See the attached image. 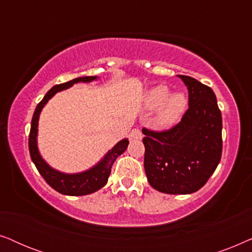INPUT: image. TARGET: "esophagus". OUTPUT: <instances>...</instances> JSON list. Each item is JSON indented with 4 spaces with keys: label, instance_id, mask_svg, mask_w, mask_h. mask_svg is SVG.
Returning a JSON list of instances; mask_svg holds the SVG:
<instances>
[{
    "label": "esophagus",
    "instance_id": "obj_1",
    "mask_svg": "<svg viewBox=\"0 0 252 252\" xmlns=\"http://www.w3.org/2000/svg\"><path fill=\"white\" fill-rule=\"evenodd\" d=\"M129 137L132 140H141L143 137V134L139 128H134L132 129V132H130Z\"/></svg>",
    "mask_w": 252,
    "mask_h": 252
}]
</instances>
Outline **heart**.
<instances>
[{"label": "heart", "instance_id": "1", "mask_svg": "<svg viewBox=\"0 0 252 252\" xmlns=\"http://www.w3.org/2000/svg\"><path fill=\"white\" fill-rule=\"evenodd\" d=\"M144 108L156 110L155 125L158 128H171L180 122L188 105L185 93L175 92L170 94L167 86L158 85L148 89L143 97Z\"/></svg>", "mask_w": 252, "mask_h": 252}]
</instances>
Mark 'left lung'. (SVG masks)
Returning a JSON list of instances; mask_svg holds the SVG:
<instances>
[{
  "mask_svg": "<svg viewBox=\"0 0 252 252\" xmlns=\"http://www.w3.org/2000/svg\"><path fill=\"white\" fill-rule=\"evenodd\" d=\"M189 108L181 122L165 132L144 128V170L150 186L165 194L197 191L218 166L222 151V119L215 93L188 75Z\"/></svg>",
  "mask_w": 252,
  "mask_h": 252,
  "instance_id": "obj_1",
  "label": "left lung"
}]
</instances>
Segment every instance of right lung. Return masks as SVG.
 <instances>
[{
    "instance_id": "add662e5",
    "label": "right lung",
    "mask_w": 252,
    "mask_h": 252,
    "mask_svg": "<svg viewBox=\"0 0 252 252\" xmlns=\"http://www.w3.org/2000/svg\"><path fill=\"white\" fill-rule=\"evenodd\" d=\"M98 77H79L73 80L65 82L62 85H56L50 89L49 92L44 95L39 104H37L35 111H34L32 123H31V132L29 139V148L30 155L32 158V161L35 165L39 173L42 175V178L46 180L48 185L55 190L61 192L63 195L68 196H84L93 192L97 191L102 187H104L108 182L109 175L111 173L112 164L128 147V139L120 140L116 146H113L108 153H106L99 161H97L94 166H92L88 170L78 172V173H64L51 167L43 157L41 156L39 147H37V127H39V118L40 113L47 104L48 101L51 97H54L58 92L65 91L70 88L74 84L78 82H92L96 81Z\"/></svg>"
}]
</instances>
